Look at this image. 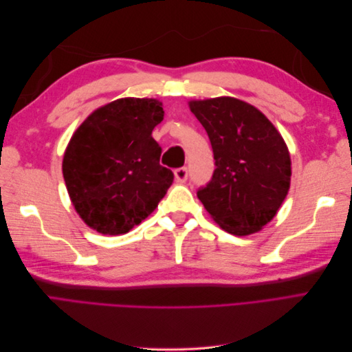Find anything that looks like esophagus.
Segmentation results:
<instances>
[{"label": "esophagus", "instance_id": "esophagus-1", "mask_svg": "<svg viewBox=\"0 0 352 352\" xmlns=\"http://www.w3.org/2000/svg\"><path fill=\"white\" fill-rule=\"evenodd\" d=\"M175 179L177 184H184L188 179V168L186 167H179L175 170Z\"/></svg>", "mask_w": 352, "mask_h": 352}]
</instances>
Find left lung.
<instances>
[{
	"label": "left lung",
	"mask_w": 352,
	"mask_h": 352,
	"mask_svg": "<svg viewBox=\"0 0 352 352\" xmlns=\"http://www.w3.org/2000/svg\"><path fill=\"white\" fill-rule=\"evenodd\" d=\"M210 138L216 170L198 198L217 225L251 235L276 216L291 185L283 138L254 105L232 97L190 101Z\"/></svg>",
	"instance_id": "left-lung-1"
}]
</instances>
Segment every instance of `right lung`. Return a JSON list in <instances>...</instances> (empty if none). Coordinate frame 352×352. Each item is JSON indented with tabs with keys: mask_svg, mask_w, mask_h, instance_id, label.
<instances>
[{
	"mask_svg": "<svg viewBox=\"0 0 352 352\" xmlns=\"http://www.w3.org/2000/svg\"><path fill=\"white\" fill-rule=\"evenodd\" d=\"M162 102L120 98L95 110L73 133L63 176L74 210L102 235H122L146 219L173 184L151 136Z\"/></svg>",
	"mask_w": 352,
	"mask_h": 352,
	"instance_id": "right-lung-1",
	"label": "right lung"
}]
</instances>
